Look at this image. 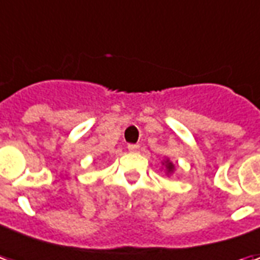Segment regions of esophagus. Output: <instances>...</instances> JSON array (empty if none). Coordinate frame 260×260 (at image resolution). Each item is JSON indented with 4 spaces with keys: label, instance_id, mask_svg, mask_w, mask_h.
Masks as SVG:
<instances>
[{
    "label": "esophagus",
    "instance_id": "esophagus-1",
    "mask_svg": "<svg viewBox=\"0 0 260 260\" xmlns=\"http://www.w3.org/2000/svg\"><path fill=\"white\" fill-rule=\"evenodd\" d=\"M140 146L139 144H128V151L129 152H139Z\"/></svg>",
    "mask_w": 260,
    "mask_h": 260
}]
</instances>
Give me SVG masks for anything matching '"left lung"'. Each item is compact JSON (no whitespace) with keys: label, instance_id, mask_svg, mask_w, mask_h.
<instances>
[{"label":"left lung","instance_id":"obj_1","mask_svg":"<svg viewBox=\"0 0 260 260\" xmlns=\"http://www.w3.org/2000/svg\"><path fill=\"white\" fill-rule=\"evenodd\" d=\"M162 165H164V168H165L166 174H168V176H169V174H173L176 166L173 165V162H170V159H168V158L164 159V161H162Z\"/></svg>","mask_w":260,"mask_h":260}]
</instances>
